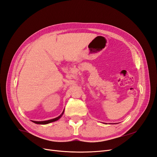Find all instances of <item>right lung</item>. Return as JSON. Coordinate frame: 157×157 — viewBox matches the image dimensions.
I'll list each match as a JSON object with an SVG mask.
<instances>
[{
  "instance_id": "1",
  "label": "right lung",
  "mask_w": 157,
  "mask_h": 157,
  "mask_svg": "<svg viewBox=\"0 0 157 157\" xmlns=\"http://www.w3.org/2000/svg\"><path fill=\"white\" fill-rule=\"evenodd\" d=\"M63 113H62L61 115H59V117H56V118H54L53 119H50V120H48V121H33V122H34V123H36V124H48V123H52V122H54V121H56L58 120L60 117H62V115H63Z\"/></svg>"
}]
</instances>
